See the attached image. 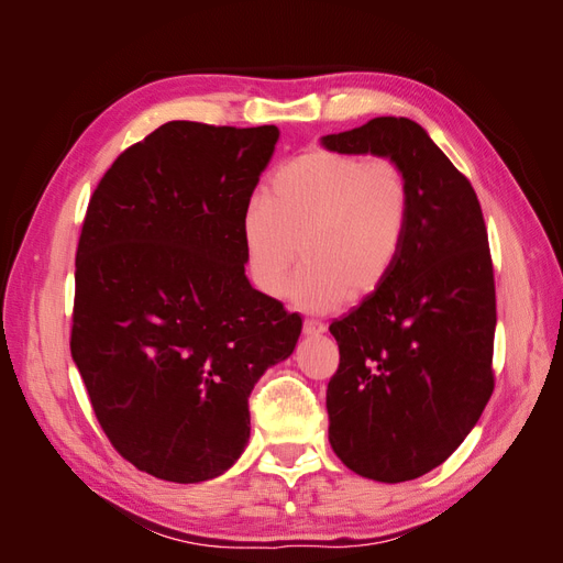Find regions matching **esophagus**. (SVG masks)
<instances>
[{"mask_svg":"<svg viewBox=\"0 0 563 563\" xmlns=\"http://www.w3.org/2000/svg\"><path fill=\"white\" fill-rule=\"evenodd\" d=\"M323 331H327V323L319 321V319H305L302 323V333L305 335H321Z\"/></svg>","mask_w":563,"mask_h":563,"instance_id":"1","label":"esophagus"}]
</instances>
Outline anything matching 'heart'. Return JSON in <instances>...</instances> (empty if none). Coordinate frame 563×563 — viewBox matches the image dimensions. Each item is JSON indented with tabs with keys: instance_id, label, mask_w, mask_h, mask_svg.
I'll return each instance as SVG.
<instances>
[{
	"instance_id": "obj_1",
	"label": "heart",
	"mask_w": 563,
	"mask_h": 563,
	"mask_svg": "<svg viewBox=\"0 0 563 563\" xmlns=\"http://www.w3.org/2000/svg\"><path fill=\"white\" fill-rule=\"evenodd\" d=\"M411 225V185L387 157L362 159L312 150L269 176L263 201L240 220L251 284L282 298L291 284L296 308L331 312L350 298H368L395 272Z\"/></svg>"
}]
</instances>
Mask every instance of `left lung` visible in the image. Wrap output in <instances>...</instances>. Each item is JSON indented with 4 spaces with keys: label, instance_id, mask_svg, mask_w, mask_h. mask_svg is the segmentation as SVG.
<instances>
[{
    "label": "left lung",
    "instance_id": "obj_1",
    "mask_svg": "<svg viewBox=\"0 0 563 563\" xmlns=\"http://www.w3.org/2000/svg\"><path fill=\"white\" fill-rule=\"evenodd\" d=\"M343 155L397 162L411 185V225L380 291L335 319L329 441L373 482H411L465 441L493 395L496 282L479 199L420 124L376 117L323 135Z\"/></svg>",
    "mask_w": 563,
    "mask_h": 563
}]
</instances>
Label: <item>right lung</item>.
<instances>
[{"mask_svg":"<svg viewBox=\"0 0 563 563\" xmlns=\"http://www.w3.org/2000/svg\"><path fill=\"white\" fill-rule=\"evenodd\" d=\"M277 126L168 122L100 178L75 261L70 352L117 453L197 484L230 470L249 397L302 319L249 284L240 220Z\"/></svg>","mask_w":563,"mask_h":563,"instance_id":"obj_1","label":"right lung"}]
</instances>
